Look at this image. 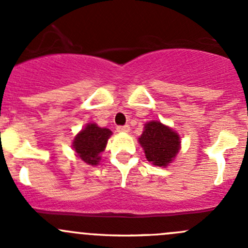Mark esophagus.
<instances>
[{
  "label": "esophagus",
  "mask_w": 248,
  "mask_h": 248,
  "mask_svg": "<svg viewBox=\"0 0 248 248\" xmlns=\"http://www.w3.org/2000/svg\"><path fill=\"white\" fill-rule=\"evenodd\" d=\"M116 131L120 132V133H127V132H129V126L128 124H124V126H117Z\"/></svg>",
  "instance_id": "esophagus-1"
}]
</instances>
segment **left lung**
I'll return each mask as SVG.
<instances>
[{"instance_id": "left-lung-1", "label": "left lung", "mask_w": 248, "mask_h": 248, "mask_svg": "<svg viewBox=\"0 0 248 248\" xmlns=\"http://www.w3.org/2000/svg\"><path fill=\"white\" fill-rule=\"evenodd\" d=\"M139 142L144 147L147 161L157 167L168 166L180 149L177 133L159 121L145 124V131L139 138Z\"/></svg>"}]
</instances>
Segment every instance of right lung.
Masks as SVG:
<instances>
[{
	"instance_id": "add662e5",
	"label": "right lung",
	"mask_w": 248,
	"mask_h": 248,
	"mask_svg": "<svg viewBox=\"0 0 248 248\" xmlns=\"http://www.w3.org/2000/svg\"><path fill=\"white\" fill-rule=\"evenodd\" d=\"M111 131L101 128L97 124H90L80 132L73 141V149L77 155L90 166H97L101 159L99 154L104 151Z\"/></svg>"
}]
</instances>
